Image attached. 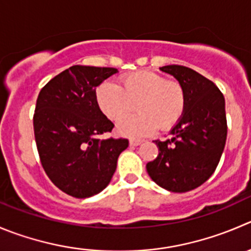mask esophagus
<instances>
[{"instance_id": "34e87169", "label": "esophagus", "mask_w": 251, "mask_h": 251, "mask_svg": "<svg viewBox=\"0 0 251 251\" xmlns=\"http://www.w3.org/2000/svg\"><path fill=\"white\" fill-rule=\"evenodd\" d=\"M140 144H142V140H129L130 147H138Z\"/></svg>"}]
</instances>
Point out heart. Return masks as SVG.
Instances as JSON below:
<instances>
[{"label": "heart", "instance_id": "obj_1", "mask_svg": "<svg viewBox=\"0 0 251 251\" xmlns=\"http://www.w3.org/2000/svg\"><path fill=\"white\" fill-rule=\"evenodd\" d=\"M96 102L109 119L122 118L137 107L139 113L117 123L121 137L140 139L173 128L182 117L186 106L183 87L154 71H138L122 77V87L112 81L97 86Z\"/></svg>", "mask_w": 251, "mask_h": 251}]
</instances>
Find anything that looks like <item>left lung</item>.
I'll return each instance as SVG.
<instances>
[{"mask_svg":"<svg viewBox=\"0 0 251 251\" xmlns=\"http://www.w3.org/2000/svg\"><path fill=\"white\" fill-rule=\"evenodd\" d=\"M160 70L183 87L186 106L171 128V139L154 140L159 155L147 164L151 180L171 192H187L206 182L216 170L226 140V101L212 81L181 65Z\"/></svg>","mask_w":251,"mask_h":251,"instance_id":"1","label":"left lung"}]
</instances>
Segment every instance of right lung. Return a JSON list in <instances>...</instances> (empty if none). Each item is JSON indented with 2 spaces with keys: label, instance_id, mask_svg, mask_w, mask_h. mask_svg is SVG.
Here are the masks:
<instances>
[{
  "label": "right lung",
  "instance_id": "right-lung-1",
  "mask_svg": "<svg viewBox=\"0 0 251 251\" xmlns=\"http://www.w3.org/2000/svg\"><path fill=\"white\" fill-rule=\"evenodd\" d=\"M114 68L74 65L40 90L33 126L44 171L63 192L87 199L108 186L127 139H100L113 123L96 102V87Z\"/></svg>",
  "mask_w": 251,
  "mask_h": 251
}]
</instances>
